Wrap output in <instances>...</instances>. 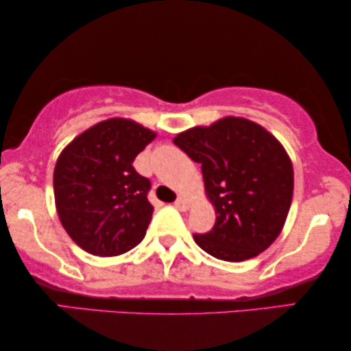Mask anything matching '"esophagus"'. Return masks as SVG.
Segmentation results:
<instances>
[{"label":"esophagus","mask_w":351,"mask_h":351,"mask_svg":"<svg viewBox=\"0 0 351 351\" xmlns=\"http://www.w3.org/2000/svg\"><path fill=\"white\" fill-rule=\"evenodd\" d=\"M174 206L179 210H186L189 209V201H186L185 198H182V196H179V198L176 199V203H174Z\"/></svg>","instance_id":"esophagus-1"}]
</instances>
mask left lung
I'll list each match as a JSON object with an SVG mask.
<instances>
[{
	"instance_id": "obj_1",
	"label": "left lung",
	"mask_w": 351,
	"mask_h": 351,
	"mask_svg": "<svg viewBox=\"0 0 351 351\" xmlns=\"http://www.w3.org/2000/svg\"><path fill=\"white\" fill-rule=\"evenodd\" d=\"M174 143L201 162L206 195L215 208L208 233L193 234L215 258L243 262L281 233L292 203L294 169L280 142L257 123L227 117L180 132Z\"/></svg>"
}]
</instances>
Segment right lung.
I'll list each match as a JSON object with an SVG mask.
<instances>
[{
  "mask_svg": "<svg viewBox=\"0 0 351 351\" xmlns=\"http://www.w3.org/2000/svg\"><path fill=\"white\" fill-rule=\"evenodd\" d=\"M155 137L136 121L112 118L80 134L60 153L54 169L57 214L86 252L119 256L145 237L152 184L132 162Z\"/></svg>",
  "mask_w": 351,
  "mask_h": 351,
  "instance_id": "1",
  "label": "right lung"
}]
</instances>
